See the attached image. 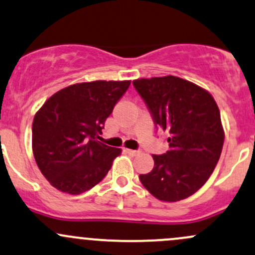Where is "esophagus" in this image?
<instances>
[{"label":"esophagus","mask_w":255,"mask_h":255,"mask_svg":"<svg viewBox=\"0 0 255 255\" xmlns=\"http://www.w3.org/2000/svg\"><path fill=\"white\" fill-rule=\"evenodd\" d=\"M126 152H127L128 155H130V156H136V155H139V153H140V151H139V150L126 149Z\"/></svg>","instance_id":"1"}]
</instances>
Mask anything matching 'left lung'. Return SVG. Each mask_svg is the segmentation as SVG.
Masks as SVG:
<instances>
[{
	"label": "left lung",
	"mask_w": 255,
	"mask_h": 255,
	"mask_svg": "<svg viewBox=\"0 0 255 255\" xmlns=\"http://www.w3.org/2000/svg\"><path fill=\"white\" fill-rule=\"evenodd\" d=\"M133 85L155 125L169 133V150L152 155V170L139 179L159 201L187 198L205 185L219 161L224 144L219 108L206 89L172 75L138 78Z\"/></svg>",
	"instance_id": "left-lung-1"
}]
</instances>
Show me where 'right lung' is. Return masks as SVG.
<instances>
[{
	"label": "right lung",
	"instance_id": "add662e5",
	"mask_svg": "<svg viewBox=\"0 0 255 255\" xmlns=\"http://www.w3.org/2000/svg\"><path fill=\"white\" fill-rule=\"evenodd\" d=\"M130 81H93L60 89L33 117L32 151L44 178L80 195L104 179L121 149L97 140Z\"/></svg>",
	"mask_w": 255,
	"mask_h": 255
}]
</instances>
